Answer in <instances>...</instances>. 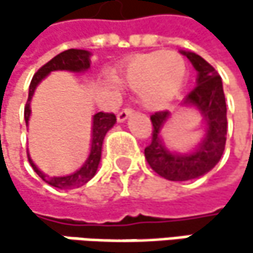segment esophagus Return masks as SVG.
<instances>
[{"instance_id": "obj_1", "label": "esophagus", "mask_w": 253, "mask_h": 253, "mask_svg": "<svg viewBox=\"0 0 253 253\" xmlns=\"http://www.w3.org/2000/svg\"><path fill=\"white\" fill-rule=\"evenodd\" d=\"M131 114H133V108H131V107H125V108L117 114V120H119V122H125L127 117L131 116Z\"/></svg>"}]
</instances>
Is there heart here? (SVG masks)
I'll list each match as a JSON object with an SVG mask.
<instances>
[{"label": "heart", "instance_id": "b5f03b06", "mask_svg": "<svg viewBox=\"0 0 253 253\" xmlns=\"http://www.w3.org/2000/svg\"><path fill=\"white\" fill-rule=\"evenodd\" d=\"M186 77V63L176 52L155 51L133 58L122 80L128 87L140 90V99L148 108L167 107L180 92Z\"/></svg>", "mask_w": 253, "mask_h": 253}]
</instances>
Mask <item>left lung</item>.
<instances>
[{
    "instance_id": "1",
    "label": "left lung",
    "mask_w": 253,
    "mask_h": 253,
    "mask_svg": "<svg viewBox=\"0 0 253 253\" xmlns=\"http://www.w3.org/2000/svg\"><path fill=\"white\" fill-rule=\"evenodd\" d=\"M198 72V84L186 95V105L196 107L207 120V134L196 152L177 155L166 149L160 139V130L170 116L169 111H157L151 116L152 136L145 148L149 167L161 177L173 181H184L204 176L220 161L227 136V107L223 82L217 70L202 57L183 52Z\"/></svg>"
}]
</instances>
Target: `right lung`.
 <instances>
[{
  "label": "right lung",
  "instance_id": "right-lung-1",
  "mask_svg": "<svg viewBox=\"0 0 253 253\" xmlns=\"http://www.w3.org/2000/svg\"><path fill=\"white\" fill-rule=\"evenodd\" d=\"M90 66V54L84 49H67L60 52L58 55H55L52 60H49L46 64H43L32 79L30 86H29V98L25 105V120L26 126L29 122V116H30V99L32 95L38 86V83L46 76L48 73L54 72V70H70V72H83L86 69H89ZM116 123V116L113 113H96L93 116V126H92V148H90V154L89 158L86 160V163L83 164V167L80 170H77L76 173L66 177H48L46 174L41 173L38 170V167L32 163L30 157L29 163L32 166V169L36 171V174L41 177L43 181H46L48 184L58 187V189H76L80 187L82 184L87 183L92 177L95 176L96 170H98V164L101 161V149H102V142L104 137L107 134V131L114 126Z\"/></svg>",
  "mask_w": 253,
  "mask_h": 253
}]
</instances>
